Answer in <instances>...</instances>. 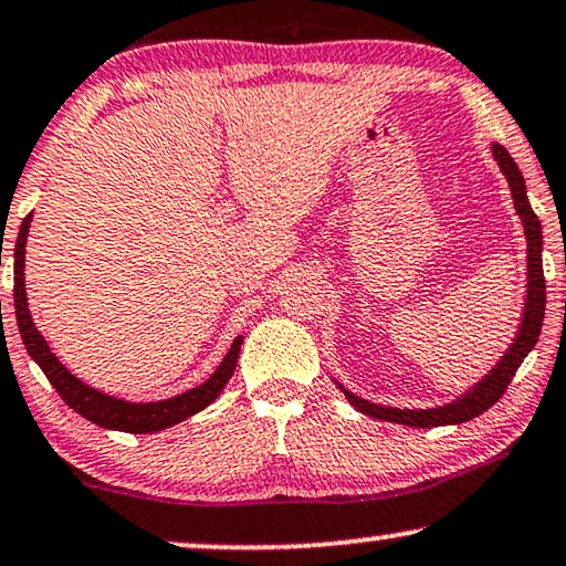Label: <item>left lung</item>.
I'll return each instance as SVG.
<instances>
[{
  "instance_id": "1",
  "label": "left lung",
  "mask_w": 566,
  "mask_h": 566,
  "mask_svg": "<svg viewBox=\"0 0 566 566\" xmlns=\"http://www.w3.org/2000/svg\"><path fill=\"white\" fill-rule=\"evenodd\" d=\"M491 156L499 164V171L507 176V185L512 192V202L520 220H523L525 239H527V285H525V306L523 317H520V327L512 346L504 350V356L499 358L494 369H491L481 381H475L468 392H462L460 398L437 408H390V406H377L358 395L348 392L340 381H335L340 387V392L346 395V400L361 413L379 418V421L402 423V427H416V429H431V427H452V423H465L471 418L481 416L483 410H489L494 402L502 398L507 385L515 377L520 364L525 361V356L531 354L538 343L541 327H543V312H546V281H543V237H541V220L535 216L531 202H527V189L525 179L520 174V168L507 150L502 145H491Z\"/></svg>"
}]
</instances>
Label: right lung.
<instances>
[{
	"label": "right lung",
	"mask_w": 566,
	"mask_h": 566,
	"mask_svg": "<svg viewBox=\"0 0 566 566\" xmlns=\"http://www.w3.org/2000/svg\"><path fill=\"white\" fill-rule=\"evenodd\" d=\"M31 216L23 218L20 226L18 241H14V317H18V329L23 337L28 356L41 366V371L46 374V379L54 385V390L62 395V400L80 413L87 421H93L95 427L114 429V431H127V434H153V431L168 429L174 423L185 421V418L200 413L210 406L212 400L223 392L226 381L231 379L233 369H237L239 350L244 337H237L231 343L229 354L216 371L202 381L200 387L176 395L168 400L156 402H129L114 395H106L95 387L85 385L83 379H77L75 374L67 371V366L59 361L56 354H51L49 343L43 340L39 327L33 325L31 310H28V293H25V244H28V231H31Z\"/></svg>",
	"instance_id": "obj_1"
}]
</instances>
